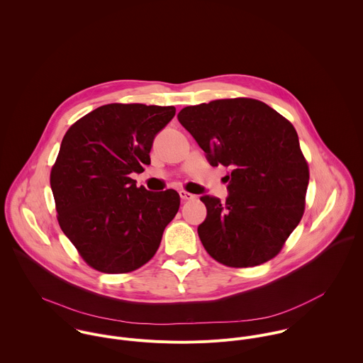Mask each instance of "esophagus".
Instances as JSON below:
<instances>
[{"mask_svg": "<svg viewBox=\"0 0 363 363\" xmlns=\"http://www.w3.org/2000/svg\"><path fill=\"white\" fill-rule=\"evenodd\" d=\"M179 194H180V199H182L183 201H190V200H194V199H196V196H194V194L187 193V191H184V190L179 191Z\"/></svg>", "mask_w": 363, "mask_h": 363, "instance_id": "34e87169", "label": "esophagus"}]
</instances>
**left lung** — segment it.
<instances>
[{"mask_svg":"<svg viewBox=\"0 0 363 363\" xmlns=\"http://www.w3.org/2000/svg\"><path fill=\"white\" fill-rule=\"evenodd\" d=\"M212 166L230 167L229 197L204 196L199 236L218 262L247 268L274 259L299 225L309 184L295 127L250 98L187 106L177 114Z\"/></svg>","mask_w":363,"mask_h":363,"instance_id":"obj_1","label":"left lung"}]
</instances>
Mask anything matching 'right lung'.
Instances as JSON below:
<instances>
[{
  "instance_id": "add662e5",
  "label": "right lung",
  "mask_w": 363,
  "mask_h": 363,
  "mask_svg": "<svg viewBox=\"0 0 363 363\" xmlns=\"http://www.w3.org/2000/svg\"><path fill=\"white\" fill-rule=\"evenodd\" d=\"M173 106L110 104L65 133L50 172L57 220L82 259L106 274L131 272L155 256L167 223L180 207L169 189L137 187L156 134Z\"/></svg>"
}]
</instances>
